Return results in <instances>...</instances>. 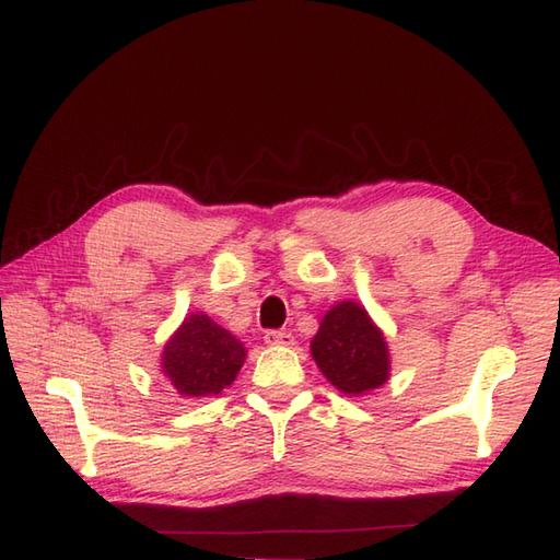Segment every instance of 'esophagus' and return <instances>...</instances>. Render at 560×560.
<instances>
[{"label": "esophagus", "instance_id": "obj_1", "mask_svg": "<svg viewBox=\"0 0 560 560\" xmlns=\"http://www.w3.org/2000/svg\"><path fill=\"white\" fill-rule=\"evenodd\" d=\"M265 341L269 343V347H293V343H295L293 335H289V331H277V329L267 331Z\"/></svg>", "mask_w": 560, "mask_h": 560}]
</instances>
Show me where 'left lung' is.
Segmentation results:
<instances>
[{
  "instance_id": "1",
  "label": "left lung",
  "mask_w": 560,
  "mask_h": 560,
  "mask_svg": "<svg viewBox=\"0 0 560 560\" xmlns=\"http://www.w3.org/2000/svg\"><path fill=\"white\" fill-rule=\"evenodd\" d=\"M311 355L327 383L347 397H363L387 385L392 375L385 331L353 299H343L325 313L311 341Z\"/></svg>"
}]
</instances>
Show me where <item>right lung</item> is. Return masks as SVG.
<instances>
[{"mask_svg": "<svg viewBox=\"0 0 560 560\" xmlns=\"http://www.w3.org/2000/svg\"><path fill=\"white\" fill-rule=\"evenodd\" d=\"M245 343L201 313H187L161 351V373L183 399L221 395L241 373Z\"/></svg>", "mask_w": 560, "mask_h": 560, "instance_id": "right-lung-1", "label": "right lung"}]
</instances>
